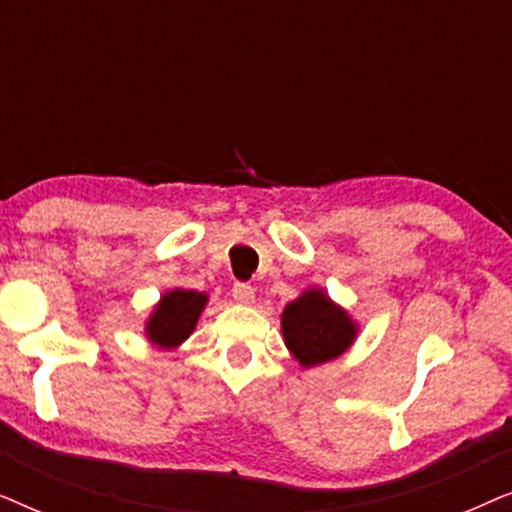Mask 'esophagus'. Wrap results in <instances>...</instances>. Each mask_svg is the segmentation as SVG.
<instances>
[{"instance_id": "34e87169", "label": "esophagus", "mask_w": 512, "mask_h": 512, "mask_svg": "<svg viewBox=\"0 0 512 512\" xmlns=\"http://www.w3.org/2000/svg\"><path fill=\"white\" fill-rule=\"evenodd\" d=\"M233 298L240 305H251V303H254V286H251V284H235L233 286Z\"/></svg>"}]
</instances>
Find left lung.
Masks as SVG:
<instances>
[{
    "label": "left lung",
    "mask_w": 512,
    "mask_h": 512,
    "mask_svg": "<svg viewBox=\"0 0 512 512\" xmlns=\"http://www.w3.org/2000/svg\"><path fill=\"white\" fill-rule=\"evenodd\" d=\"M284 345L303 368L338 359L352 347L359 324L324 289H307L282 312Z\"/></svg>",
    "instance_id": "left-lung-1"
}]
</instances>
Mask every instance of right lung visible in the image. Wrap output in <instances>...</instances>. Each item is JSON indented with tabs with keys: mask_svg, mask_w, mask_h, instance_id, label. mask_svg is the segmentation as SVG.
<instances>
[{
	"mask_svg": "<svg viewBox=\"0 0 512 512\" xmlns=\"http://www.w3.org/2000/svg\"><path fill=\"white\" fill-rule=\"evenodd\" d=\"M207 300V293L191 289H170L163 293L146 319V338L158 349H177L195 331Z\"/></svg>",
	"mask_w": 512,
	"mask_h": 512,
	"instance_id": "1",
	"label": "right lung"
}]
</instances>
